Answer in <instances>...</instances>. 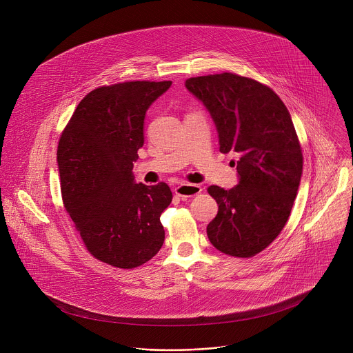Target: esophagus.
<instances>
[{"instance_id": "obj_1", "label": "esophagus", "mask_w": 353, "mask_h": 353, "mask_svg": "<svg viewBox=\"0 0 353 353\" xmlns=\"http://www.w3.org/2000/svg\"><path fill=\"white\" fill-rule=\"evenodd\" d=\"M175 194L178 197H181L182 200L183 199H189V197H194L197 194H200L202 192L201 186L199 185H193V183H181L179 186H176L174 189Z\"/></svg>"}]
</instances>
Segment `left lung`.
I'll use <instances>...</instances> for the list:
<instances>
[{
    "mask_svg": "<svg viewBox=\"0 0 353 353\" xmlns=\"http://www.w3.org/2000/svg\"><path fill=\"white\" fill-rule=\"evenodd\" d=\"M185 85L209 111L220 152L239 154L238 185L208 188L219 205L208 238L224 254L252 256L279 236L301 185L302 148L291 114L269 87L234 73L192 77Z\"/></svg>",
    "mask_w": 353,
    "mask_h": 353,
    "instance_id": "obj_1",
    "label": "left lung"
}]
</instances>
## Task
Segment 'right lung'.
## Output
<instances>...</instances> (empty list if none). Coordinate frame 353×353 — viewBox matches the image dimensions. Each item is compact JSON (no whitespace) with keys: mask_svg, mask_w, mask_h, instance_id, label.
Listing matches in <instances>:
<instances>
[{"mask_svg":"<svg viewBox=\"0 0 353 353\" xmlns=\"http://www.w3.org/2000/svg\"><path fill=\"white\" fill-rule=\"evenodd\" d=\"M171 81H128L91 91L59 139L63 206L97 259L132 269L161 249L160 214L170 188L136 183L133 163L144 145V119Z\"/></svg>","mask_w":353,"mask_h":353,"instance_id":"add662e5","label":"right lung"}]
</instances>
